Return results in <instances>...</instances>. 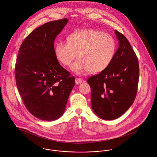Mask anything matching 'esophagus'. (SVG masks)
Instances as JSON below:
<instances>
[{
    "instance_id": "obj_1",
    "label": "esophagus",
    "mask_w": 157,
    "mask_h": 157,
    "mask_svg": "<svg viewBox=\"0 0 157 157\" xmlns=\"http://www.w3.org/2000/svg\"><path fill=\"white\" fill-rule=\"evenodd\" d=\"M82 80L81 78H76L75 79V83L76 84H79L81 83H82Z\"/></svg>"
}]
</instances>
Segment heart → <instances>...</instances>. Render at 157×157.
<instances>
[{"label": "heart", "instance_id": "heart-1", "mask_svg": "<svg viewBox=\"0 0 157 157\" xmlns=\"http://www.w3.org/2000/svg\"><path fill=\"white\" fill-rule=\"evenodd\" d=\"M116 41L109 34L94 29H82L67 37V43L58 41L55 45L57 59L69 66L76 54L79 58L71 66L78 75L88 71L93 73L105 70L111 64L116 51Z\"/></svg>", "mask_w": 157, "mask_h": 157}]
</instances>
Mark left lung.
I'll return each mask as SVG.
<instances>
[{"instance_id":"obj_1","label":"left lung","mask_w":157,"mask_h":157,"mask_svg":"<svg viewBox=\"0 0 157 157\" xmlns=\"http://www.w3.org/2000/svg\"><path fill=\"white\" fill-rule=\"evenodd\" d=\"M119 48L109 66L90 77L91 107L104 120H114L132 105L137 92L139 64L136 54L127 38L117 30Z\"/></svg>"}]
</instances>
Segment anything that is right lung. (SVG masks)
<instances>
[{
	"instance_id": "obj_1",
	"label": "right lung",
	"mask_w": 157,
	"mask_h": 157,
	"mask_svg": "<svg viewBox=\"0 0 157 157\" xmlns=\"http://www.w3.org/2000/svg\"><path fill=\"white\" fill-rule=\"evenodd\" d=\"M51 21L36 28L21 44L15 67L18 91L28 111L53 121L64 113L75 77L59 63L53 43L68 22Z\"/></svg>"
}]
</instances>
